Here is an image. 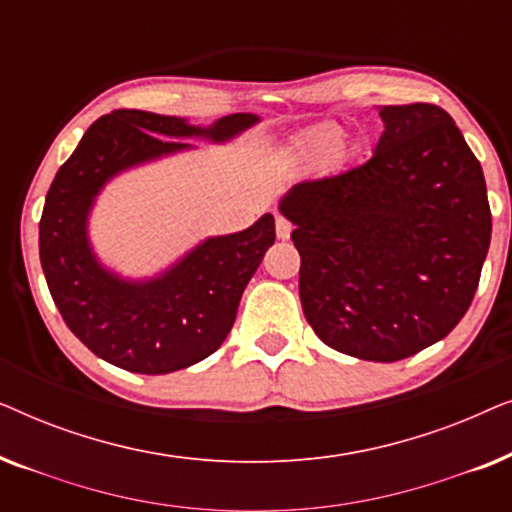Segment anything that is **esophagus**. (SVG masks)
I'll return each mask as SVG.
<instances>
[{"mask_svg":"<svg viewBox=\"0 0 512 512\" xmlns=\"http://www.w3.org/2000/svg\"><path fill=\"white\" fill-rule=\"evenodd\" d=\"M291 235V221L284 219V216H277V237L279 240H286Z\"/></svg>","mask_w":512,"mask_h":512,"instance_id":"obj_1","label":"esophagus"}]
</instances>
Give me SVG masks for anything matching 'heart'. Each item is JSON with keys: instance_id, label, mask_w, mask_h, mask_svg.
I'll use <instances>...</instances> for the list:
<instances>
[{"instance_id": "heart-1", "label": "heart", "mask_w": 512, "mask_h": 512, "mask_svg": "<svg viewBox=\"0 0 512 512\" xmlns=\"http://www.w3.org/2000/svg\"><path fill=\"white\" fill-rule=\"evenodd\" d=\"M340 144H342V130L333 123L314 128L312 132H307L303 139L305 151L312 153V156H328V153L338 151Z\"/></svg>"}]
</instances>
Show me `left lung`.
Listing matches in <instances>:
<instances>
[{
	"instance_id": "1",
	"label": "left lung",
	"mask_w": 512,
	"mask_h": 512,
	"mask_svg": "<svg viewBox=\"0 0 512 512\" xmlns=\"http://www.w3.org/2000/svg\"><path fill=\"white\" fill-rule=\"evenodd\" d=\"M363 165L300 181L282 200L300 303L328 347L401 361L443 340L478 291L492 240L485 174L436 104L382 107Z\"/></svg>"
}]
</instances>
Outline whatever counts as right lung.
Masks as SVG:
<instances>
[{"label": "right lung", "mask_w": 512, "mask_h": 512, "mask_svg": "<svg viewBox=\"0 0 512 512\" xmlns=\"http://www.w3.org/2000/svg\"><path fill=\"white\" fill-rule=\"evenodd\" d=\"M256 121L230 114L195 128L184 118L116 109L90 125L55 174L39 221L41 268L69 331L100 359L165 375L207 359L226 340L242 293L275 242L272 214L242 233L209 237L151 282H123L104 270L90 251L86 221L114 174L191 146L174 137L226 142Z\"/></svg>", "instance_id": "right-lung-1"}]
</instances>
